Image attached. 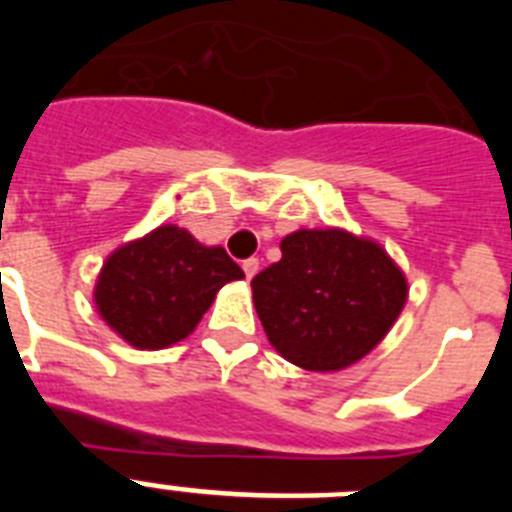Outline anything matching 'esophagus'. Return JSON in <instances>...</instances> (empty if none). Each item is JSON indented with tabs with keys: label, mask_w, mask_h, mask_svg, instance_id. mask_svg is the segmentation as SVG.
Here are the masks:
<instances>
[{
	"label": "esophagus",
	"mask_w": 512,
	"mask_h": 512,
	"mask_svg": "<svg viewBox=\"0 0 512 512\" xmlns=\"http://www.w3.org/2000/svg\"><path fill=\"white\" fill-rule=\"evenodd\" d=\"M243 271H246V279L256 277V271H259V259H246V261H243Z\"/></svg>",
	"instance_id": "34e87169"
}]
</instances>
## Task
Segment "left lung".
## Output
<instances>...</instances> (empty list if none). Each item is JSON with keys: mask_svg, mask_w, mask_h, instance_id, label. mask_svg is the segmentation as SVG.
Here are the masks:
<instances>
[{"mask_svg": "<svg viewBox=\"0 0 512 512\" xmlns=\"http://www.w3.org/2000/svg\"><path fill=\"white\" fill-rule=\"evenodd\" d=\"M282 259L251 279L266 338L307 372H338L366 356L408 300L400 266L379 243L338 228L297 230Z\"/></svg>", "mask_w": 512, "mask_h": 512, "instance_id": "left-lung-1", "label": "left lung"}]
</instances>
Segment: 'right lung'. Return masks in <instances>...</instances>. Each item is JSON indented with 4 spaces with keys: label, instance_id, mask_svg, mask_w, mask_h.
Wrapping results in <instances>:
<instances>
[{
    "label": "right lung",
    "instance_id": "obj_1",
    "mask_svg": "<svg viewBox=\"0 0 512 512\" xmlns=\"http://www.w3.org/2000/svg\"><path fill=\"white\" fill-rule=\"evenodd\" d=\"M243 279L225 248L202 246L161 225L117 248L99 271L94 302L104 323L135 348H166L197 328L223 284Z\"/></svg>",
    "mask_w": 512,
    "mask_h": 512
}]
</instances>
